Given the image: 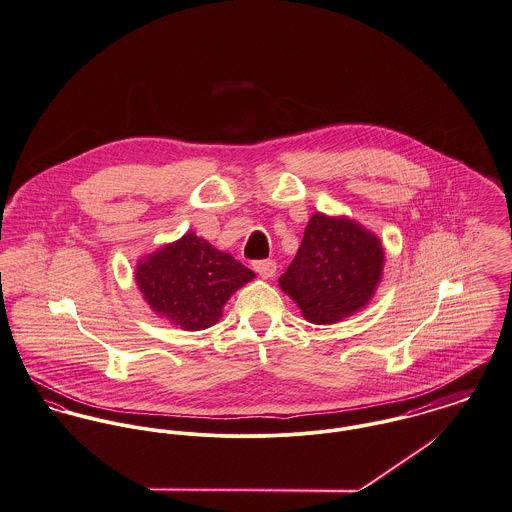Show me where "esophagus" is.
Returning a JSON list of instances; mask_svg holds the SVG:
<instances>
[{
  "instance_id": "1",
  "label": "esophagus",
  "mask_w": 512,
  "mask_h": 512,
  "mask_svg": "<svg viewBox=\"0 0 512 512\" xmlns=\"http://www.w3.org/2000/svg\"><path fill=\"white\" fill-rule=\"evenodd\" d=\"M252 266L258 272V276H262V278H274V274H276V262L274 260H256Z\"/></svg>"
}]
</instances>
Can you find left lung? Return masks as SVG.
<instances>
[{"label":"left lung","instance_id":"1","mask_svg":"<svg viewBox=\"0 0 512 512\" xmlns=\"http://www.w3.org/2000/svg\"><path fill=\"white\" fill-rule=\"evenodd\" d=\"M383 248L350 219L315 213L279 287L315 325H332L362 309L381 279Z\"/></svg>","mask_w":512,"mask_h":512}]
</instances>
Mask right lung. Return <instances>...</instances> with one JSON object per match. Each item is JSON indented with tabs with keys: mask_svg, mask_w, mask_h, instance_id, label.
Here are the masks:
<instances>
[{
	"mask_svg": "<svg viewBox=\"0 0 512 512\" xmlns=\"http://www.w3.org/2000/svg\"><path fill=\"white\" fill-rule=\"evenodd\" d=\"M252 278L254 272L231 254L193 233L154 252L137 268V285L152 311L184 330L215 325L227 299Z\"/></svg>",
	"mask_w": 512,
	"mask_h": 512,
	"instance_id": "add662e5",
	"label": "right lung"
}]
</instances>
